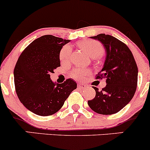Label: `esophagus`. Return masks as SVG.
Instances as JSON below:
<instances>
[{"instance_id":"esophagus-1","label":"esophagus","mask_w":150,"mask_h":150,"mask_svg":"<svg viewBox=\"0 0 150 150\" xmlns=\"http://www.w3.org/2000/svg\"><path fill=\"white\" fill-rule=\"evenodd\" d=\"M78 87L80 88L84 89V88H86V87H87V86H86V84H83V83H79L78 85Z\"/></svg>"}]
</instances>
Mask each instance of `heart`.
<instances>
[{"mask_svg": "<svg viewBox=\"0 0 150 150\" xmlns=\"http://www.w3.org/2000/svg\"><path fill=\"white\" fill-rule=\"evenodd\" d=\"M78 46L86 53L91 57H99L104 53V48L102 43L93 40H84L78 43ZM72 48L69 45L63 46L59 52V59L62 63H68L71 60ZM90 72L88 69L83 67H76L71 72V76L75 79L81 80Z\"/></svg>", "mask_w": 150, "mask_h": 150, "instance_id": "1", "label": "heart"}]
</instances>
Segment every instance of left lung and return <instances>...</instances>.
<instances>
[{
  "instance_id": "8db88e82",
  "label": "left lung",
  "mask_w": 150,
  "mask_h": 150,
  "mask_svg": "<svg viewBox=\"0 0 150 150\" xmlns=\"http://www.w3.org/2000/svg\"><path fill=\"white\" fill-rule=\"evenodd\" d=\"M103 44L106 59L96 79L105 78L107 85L102 91L93 86L96 96L88 101L92 110L101 115L118 112L132 99L138 81V67L132 52L126 44L110 35L91 37Z\"/></svg>"
}]
</instances>
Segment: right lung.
I'll use <instances>...</instances> for the list:
<instances>
[{"label":"right lung","instance_id":"right-lung-1","mask_svg":"<svg viewBox=\"0 0 150 150\" xmlns=\"http://www.w3.org/2000/svg\"><path fill=\"white\" fill-rule=\"evenodd\" d=\"M69 40L51 35L33 40L22 51L13 70L15 90L22 104L38 115L58 112L77 83L71 78L54 83L50 74L60 67L59 52Z\"/></svg>","mask_w":150,"mask_h":150}]
</instances>
